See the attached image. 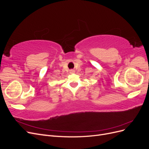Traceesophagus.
I'll list each match as a JSON object with an SVG mask.
<instances>
[{
	"label": "esophagus",
	"mask_w": 149,
	"mask_h": 149,
	"mask_svg": "<svg viewBox=\"0 0 149 149\" xmlns=\"http://www.w3.org/2000/svg\"><path fill=\"white\" fill-rule=\"evenodd\" d=\"M70 73H73L74 72V70H71L70 71Z\"/></svg>",
	"instance_id": "34e87169"
}]
</instances>
